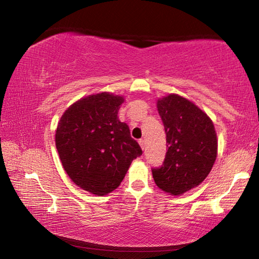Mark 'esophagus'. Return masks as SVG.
I'll list each match as a JSON object with an SVG mask.
<instances>
[{"mask_svg": "<svg viewBox=\"0 0 259 259\" xmlns=\"http://www.w3.org/2000/svg\"><path fill=\"white\" fill-rule=\"evenodd\" d=\"M138 142H139V145H140V147H142L143 150H144V148H145V140H144V139H139Z\"/></svg>", "mask_w": 259, "mask_h": 259, "instance_id": "esophagus-1", "label": "esophagus"}]
</instances>
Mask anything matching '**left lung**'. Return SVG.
Instances as JSON below:
<instances>
[{
	"label": "left lung",
	"mask_w": 259,
	"mask_h": 259,
	"mask_svg": "<svg viewBox=\"0 0 259 259\" xmlns=\"http://www.w3.org/2000/svg\"><path fill=\"white\" fill-rule=\"evenodd\" d=\"M157 111L166 135L162 165L152 168L157 187L174 195L202 183L217 156V136L207 114L178 95L157 100Z\"/></svg>",
	"instance_id": "1"
}]
</instances>
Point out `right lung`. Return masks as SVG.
I'll use <instances>...</instances> for the list:
<instances>
[{"label":"right lung","mask_w":259,"mask_h":259,"mask_svg":"<svg viewBox=\"0 0 259 259\" xmlns=\"http://www.w3.org/2000/svg\"><path fill=\"white\" fill-rule=\"evenodd\" d=\"M123 98L89 96L66 109L57 126L56 147L69 178L83 190L106 195L119 187L142 148L117 117Z\"/></svg>","instance_id":"add662e5"}]
</instances>
